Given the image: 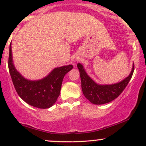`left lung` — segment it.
<instances>
[{
  "label": "left lung",
  "instance_id": "obj_1",
  "mask_svg": "<svg viewBox=\"0 0 146 146\" xmlns=\"http://www.w3.org/2000/svg\"><path fill=\"white\" fill-rule=\"evenodd\" d=\"M78 68L81 78L83 94L92 104L100 105L112 102L123 91L132 78L135 65L133 64L131 73L128 78L121 82L111 85L98 84L86 74L81 64H78Z\"/></svg>",
  "mask_w": 146,
  "mask_h": 146
}]
</instances>
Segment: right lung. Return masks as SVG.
Listing matches in <instances>:
<instances>
[{
    "label": "right lung",
    "instance_id": "add662e5",
    "mask_svg": "<svg viewBox=\"0 0 146 146\" xmlns=\"http://www.w3.org/2000/svg\"><path fill=\"white\" fill-rule=\"evenodd\" d=\"M8 67L15 89L28 104L38 108H48L58 100L64 75L73 68V65L56 68L46 78L38 81H30L23 78L15 68L12 62L11 44Z\"/></svg>",
    "mask_w": 146,
    "mask_h": 146
}]
</instances>
